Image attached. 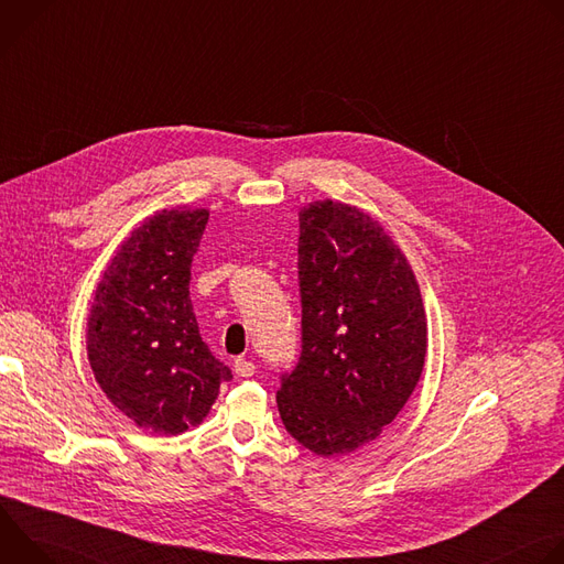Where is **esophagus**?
Masks as SVG:
<instances>
[{
	"mask_svg": "<svg viewBox=\"0 0 564 564\" xmlns=\"http://www.w3.org/2000/svg\"><path fill=\"white\" fill-rule=\"evenodd\" d=\"M234 372H236L238 377H254V372H257V366H254V361H252V359L238 357V359L234 361Z\"/></svg>",
	"mask_w": 564,
	"mask_h": 564,
	"instance_id": "1",
	"label": "esophagus"
}]
</instances>
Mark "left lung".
<instances>
[{
    "instance_id": "1",
    "label": "left lung",
    "mask_w": 564,
    "mask_h": 564,
    "mask_svg": "<svg viewBox=\"0 0 564 564\" xmlns=\"http://www.w3.org/2000/svg\"><path fill=\"white\" fill-rule=\"evenodd\" d=\"M301 357L281 377L288 433L316 455L377 440L413 394L429 328L417 279L370 214L316 200L299 212Z\"/></svg>"
}]
</instances>
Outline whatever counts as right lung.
<instances>
[{"mask_svg":"<svg viewBox=\"0 0 564 564\" xmlns=\"http://www.w3.org/2000/svg\"><path fill=\"white\" fill-rule=\"evenodd\" d=\"M207 209L142 220L107 265L87 318V355L111 404L135 426L178 435L200 424L231 370L200 337L189 299Z\"/></svg>","mask_w":564,"mask_h":564,"instance_id":"right-lung-1","label":"right lung"}]
</instances>
